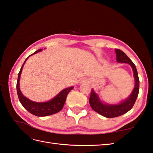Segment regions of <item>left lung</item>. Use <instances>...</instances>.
Returning a JSON list of instances; mask_svg holds the SVG:
<instances>
[{"label": "left lung", "instance_id": "8db88e82", "mask_svg": "<svg viewBox=\"0 0 153 153\" xmlns=\"http://www.w3.org/2000/svg\"><path fill=\"white\" fill-rule=\"evenodd\" d=\"M115 52L117 61L119 63H127L132 67L134 73V79H135V86H134V88L130 96L126 100H125L118 105H108L102 103L100 100V99H99L97 95L94 92V89H91L90 97H89V100L91 108L95 112H97L101 115L107 118H113L121 116L132 109L134 103H135L137 98L138 97L139 91V79L135 65L121 50L116 49Z\"/></svg>", "mask_w": 153, "mask_h": 153}]
</instances>
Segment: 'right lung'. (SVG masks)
Here are the masks:
<instances>
[{"label": "right lung", "mask_w": 153, "mask_h": 153, "mask_svg": "<svg viewBox=\"0 0 153 153\" xmlns=\"http://www.w3.org/2000/svg\"><path fill=\"white\" fill-rule=\"evenodd\" d=\"M42 49L37 50L36 52L33 53V54H35L39 52H40ZM31 56V55H30ZM27 58L26 60L24 62L23 65L20 68V70L19 73V76H18L17 83H16V91L17 94L19 96V99L20 103L22 105L25 107V108L28 111V112L32 113V115H34L38 117H44L48 115H51L55 113L59 112L61 111L64 107V105L65 103V100H66V97L68 94H69L71 89L74 88V87H71V88H66L62 90L58 95L52 100L51 101H48V102L44 103H38V102H34V101L29 100L26 97L24 96L22 94L19 88V81H20V77L21 72H22V68L24 65H25L26 61L27 60Z\"/></svg>", "instance_id": "add662e5"}]
</instances>
